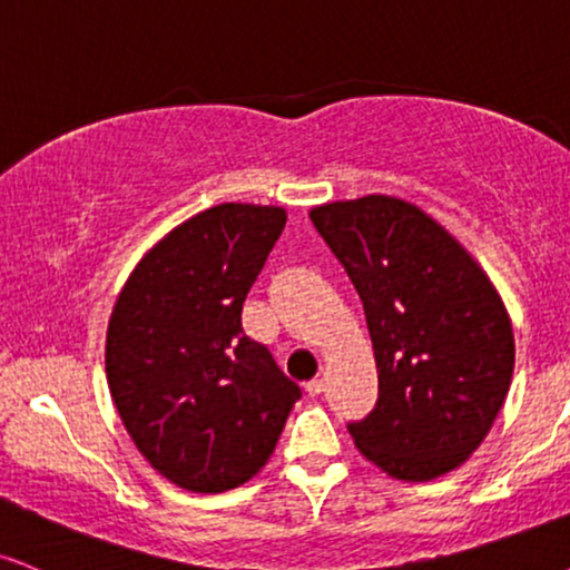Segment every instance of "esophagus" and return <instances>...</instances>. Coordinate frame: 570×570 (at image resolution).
<instances>
[{
  "label": "esophagus",
  "mask_w": 570,
  "mask_h": 570,
  "mask_svg": "<svg viewBox=\"0 0 570 570\" xmlns=\"http://www.w3.org/2000/svg\"><path fill=\"white\" fill-rule=\"evenodd\" d=\"M304 389H306L308 396H320V393L325 391V381H322V377H314V381H308Z\"/></svg>",
  "instance_id": "34e87169"
}]
</instances>
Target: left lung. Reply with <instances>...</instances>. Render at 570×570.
I'll list each match as a JSON object with an SVG mask.
<instances>
[{"label":"left lung","instance_id":"obj_1","mask_svg":"<svg viewBox=\"0 0 570 570\" xmlns=\"http://www.w3.org/2000/svg\"><path fill=\"white\" fill-rule=\"evenodd\" d=\"M364 304L377 404L348 433L399 481L460 468L500 414L515 338L500 293L433 216L391 195L312 208Z\"/></svg>","mask_w":570,"mask_h":570}]
</instances>
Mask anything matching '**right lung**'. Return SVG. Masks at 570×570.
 Listing matches in <instances>:
<instances>
[{
	"instance_id": "1",
	"label": "right lung",
	"mask_w": 570,
	"mask_h": 570,
	"mask_svg": "<svg viewBox=\"0 0 570 570\" xmlns=\"http://www.w3.org/2000/svg\"><path fill=\"white\" fill-rule=\"evenodd\" d=\"M285 208L222 203L174 227L118 293L105 372L126 433L195 494L250 481L301 389L243 333V301L285 229Z\"/></svg>"
}]
</instances>
